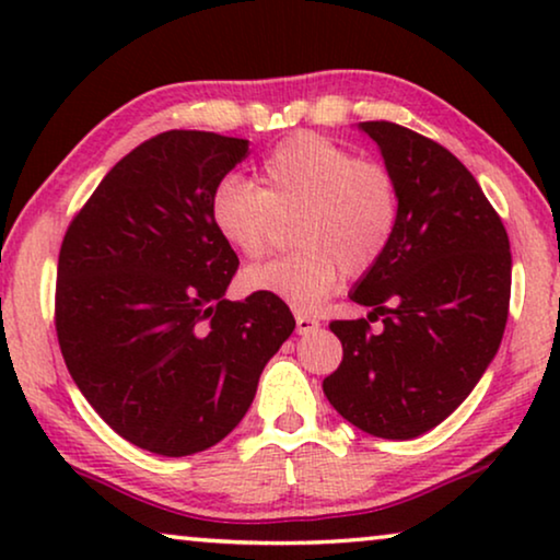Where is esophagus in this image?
Listing matches in <instances>:
<instances>
[{
    "label": "esophagus",
    "instance_id": "esophagus-1",
    "mask_svg": "<svg viewBox=\"0 0 560 560\" xmlns=\"http://www.w3.org/2000/svg\"><path fill=\"white\" fill-rule=\"evenodd\" d=\"M295 328H298V334H311L318 328V320L305 316V313H295Z\"/></svg>",
    "mask_w": 560,
    "mask_h": 560
}]
</instances>
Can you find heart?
I'll use <instances>...</instances> for the list:
<instances>
[{
  "instance_id": "b5f03b06",
  "label": "heart",
  "mask_w": 560,
  "mask_h": 560,
  "mask_svg": "<svg viewBox=\"0 0 560 560\" xmlns=\"http://www.w3.org/2000/svg\"><path fill=\"white\" fill-rule=\"evenodd\" d=\"M262 188L224 178L211 196V221L221 240L257 259L272 244L278 219L298 213L295 252L249 267V293L278 295L313 311L341 275L370 272L385 255L400 217L397 180L387 165L359 158L328 137L301 132L282 140L259 167Z\"/></svg>"
}]
</instances>
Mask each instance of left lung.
Instances as JSON below:
<instances>
[{
    "label": "left lung",
    "instance_id": "left-lung-1",
    "mask_svg": "<svg viewBox=\"0 0 560 560\" xmlns=\"http://www.w3.org/2000/svg\"><path fill=\"white\" fill-rule=\"evenodd\" d=\"M400 194L380 262L351 301L372 313L334 320L343 359L324 380L328 402L364 433L408 441L462 405L500 349L512 255L500 213L443 144L393 121H362ZM370 319H382L374 335Z\"/></svg>",
    "mask_w": 560,
    "mask_h": 560
}]
</instances>
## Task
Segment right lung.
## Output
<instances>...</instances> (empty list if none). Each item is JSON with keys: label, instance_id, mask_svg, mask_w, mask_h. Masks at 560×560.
Returning a JSON list of instances; mask_svg holds the SVG:
<instances>
[{"label": "right lung", "instance_id": "add662e5", "mask_svg": "<svg viewBox=\"0 0 560 560\" xmlns=\"http://www.w3.org/2000/svg\"><path fill=\"white\" fill-rule=\"evenodd\" d=\"M247 155L240 137H150L104 175L60 244L68 372L112 431L152 454L226 439L295 328L278 295L224 298L240 257L213 229L211 196Z\"/></svg>", "mask_w": 560, "mask_h": 560}]
</instances>
